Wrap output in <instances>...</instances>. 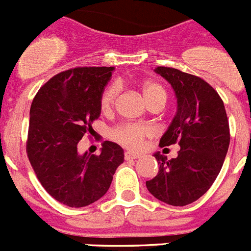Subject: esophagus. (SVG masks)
<instances>
[{"label": "esophagus", "instance_id": "esophagus-1", "mask_svg": "<svg viewBox=\"0 0 251 251\" xmlns=\"http://www.w3.org/2000/svg\"><path fill=\"white\" fill-rule=\"evenodd\" d=\"M140 156H141V155H139V153L130 152V151H127V152H125V159H126V160H134V159H139Z\"/></svg>", "mask_w": 251, "mask_h": 251}]
</instances>
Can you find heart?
<instances>
[{
    "mask_svg": "<svg viewBox=\"0 0 251 251\" xmlns=\"http://www.w3.org/2000/svg\"><path fill=\"white\" fill-rule=\"evenodd\" d=\"M117 91L119 90H117L116 85H111L103 91L100 100L101 110L103 112H110L112 110L115 100H116ZM141 91L148 103H150L153 100H157V99L166 100L165 90L155 82L144 83L141 86ZM151 134H152V130L149 126L137 125V124H125V125H120L112 131V137L117 142H120L121 145L136 150V149L141 148L144 140L150 136Z\"/></svg>",
    "mask_w": 251,
    "mask_h": 251,
    "instance_id": "obj_1",
    "label": "heart"
}]
</instances>
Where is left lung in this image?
I'll return each mask as SVG.
<instances>
[{
    "instance_id": "left-lung-1",
    "label": "left lung",
    "mask_w": 251,
    "mask_h": 251,
    "mask_svg": "<svg viewBox=\"0 0 251 251\" xmlns=\"http://www.w3.org/2000/svg\"><path fill=\"white\" fill-rule=\"evenodd\" d=\"M153 71L175 92L177 110L160 139L161 148L179 144L177 157L155 152L159 173L146 187L160 201L185 206L201 198L220 173L230 142L224 102L206 81L171 67Z\"/></svg>"
}]
</instances>
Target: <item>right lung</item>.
Returning <instances> with one entry per match:
<instances>
[{"label": "right lung", "instance_id": "obj_1", "mask_svg": "<svg viewBox=\"0 0 251 251\" xmlns=\"http://www.w3.org/2000/svg\"><path fill=\"white\" fill-rule=\"evenodd\" d=\"M114 67H77L61 72L38 90L30 109L27 156L45 190L70 207L102 198L124 150L105 141L100 155L80 153L77 145L101 114L100 100Z\"/></svg>", "mask_w": 251, "mask_h": 251}]
</instances>
